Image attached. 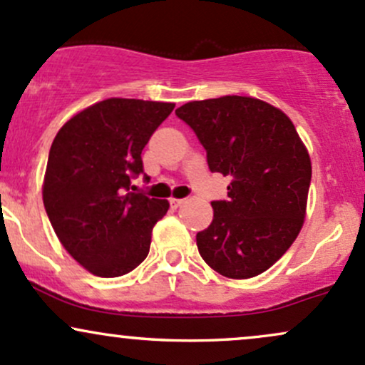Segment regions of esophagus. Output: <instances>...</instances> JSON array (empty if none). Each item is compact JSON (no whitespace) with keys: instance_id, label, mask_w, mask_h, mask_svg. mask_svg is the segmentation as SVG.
<instances>
[{"instance_id":"1","label":"esophagus","mask_w":365,"mask_h":365,"mask_svg":"<svg viewBox=\"0 0 365 365\" xmlns=\"http://www.w3.org/2000/svg\"><path fill=\"white\" fill-rule=\"evenodd\" d=\"M185 202V199H170V204H171V207H180L182 206V204Z\"/></svg>"}]
</instances>
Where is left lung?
I'll use <instances>...</instances> for the list:
<instances>
[{
  "label": "left lung",
  "mask_w": 365,
  "mask_h": 365,
  "mask_svg": "<svg viewBox=\"0 0 365 365\" xmlns=\"http://www.w3.org/2000/svg\"><path fill=\"white\" fill-rule=\"evenodd\" d=\"M197 135L213 173L230 176L227 201L197 234L202 259L228 279L263 274L298 237L312 163L293 121L253 97L195 100L175 110Z\"/></svg>",
  "instance_id": "8db88e82"
}]
</instances>
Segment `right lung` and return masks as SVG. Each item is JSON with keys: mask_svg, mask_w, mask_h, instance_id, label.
I'll list each match as a JSON object with an SVG mask.
<instances>
[{"mask_svg": "<svg viewBox=\"0 0 365 365\" xmlns=\"http://www.w3.org/2000/svg\"><path fill=\"white\" fill-rule=\"evenodd\" d=\"M175 103L107 98L63 124L51 143L43 202L58 241L97 277H121L150 250L166 199L131 192L142 150Z\"/></svg>", "mask_w": 365, "mask_h": 365, "instance_id": "obj_1", "label": "right lung"}]
</instances>
